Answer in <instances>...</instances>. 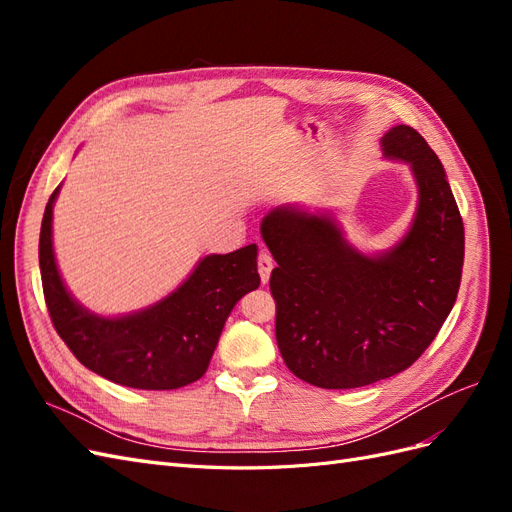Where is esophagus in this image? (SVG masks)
Returning <instances> with one entry per match:
<instances>
[{
    "mask_svg": "<svg viewBox=\"0 0 512 512\" xmlns=\"http://www.w3.org/2000/svg\"><path fill=\"white\" fill-rule=\"evenodd\" d=\"M271 271H273V258H271V254L269 252H260L258 254V273H260L262 284L269 282Z\"/></svg>",
    "mask_w": 512,
    "mask_h": 512,
    "instance_id": "34e87169",
    "label": "esophagus"
}]
</instances>
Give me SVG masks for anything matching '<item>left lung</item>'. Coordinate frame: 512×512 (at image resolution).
Instances as JSON below:
<instances>
[{
  "instance_id": "left-lung-1",
  "label": "left lung",
  "mask_w": 512,
  "mask_h": 512,
  "mask_svg": "<svg viewBox=\"0 0 512 512\" xmlns=\"http://www.w3.org/2000/svg\"><path fill=\"white\" fill-rule=\"evenodd\" d=\"M380 147L410 166L418 194L408 232L389 250H356L331 211L286 205L260 222L277 262V346L292 374L320 389H359L408 369L459 292L466 237L442 162L410 126L391 128Z\"/></svg>"
}]
</instances>
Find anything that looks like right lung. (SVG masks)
<instances>
[{"label":"right lung","instance_id":"1","mask_svg":"<svg viewBox=\"0 0 512 512\" xmlns=\"http://www.w3.org/2000/svg\"><path fill=\"white\" fill-rule=\"evenodd\" d=\"M57 185L40 228V275L55 331L94 374L143 391H173L192 384L209 367L232 307L260 286L258 247L198 260L181 286L138 312L100 316L68 292L53 250Z\"/></svg>","mask_w":512,"mask_h":512}]
</instances>
